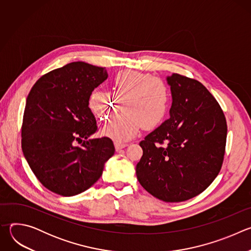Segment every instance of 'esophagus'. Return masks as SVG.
<instances>
[{"mask_svg":"<svg viewBox=\"0 0 251 251\" xmlns=\"http://www.w3.org/2000/svg\"><path fill=\"white\" fill-rule=\"evenodd\" d=\"M114 146H115L116 151H119V150L125 148V147L127 146V144H125V143H118V142H115V143H114Z\"/></svg>","mask_w":251,"mask_h":251,"instance_id":"1","label":"esophagus"}]
</instances>
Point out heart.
Returning <instances> with one entry per match:
<instances>
[{
	"mask_svg": "<svg viewBox=\"0 0 251 251\" xmlns=\"http://www.w3.org/2000/svg\"><path fill=\"white\" fill-rule=\"evenodd\" d=\"M109 94L93 91L88 107L99 121H108L123 102L124 114L112 120L103 134L116 142H125L136 136L140 126L151 129L167 116L171 105V91L166 81L148 74L123 70L109 82Z\"/></svg>",
	"mask_w": 251,
	"mask_h": 251,
	"instance_id": "obj_1",
	"label": "heart"
}]
</instances>
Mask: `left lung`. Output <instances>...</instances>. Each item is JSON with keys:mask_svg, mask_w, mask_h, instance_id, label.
Returning a JSON list of instances; mask_svg holds the SVG:
<instances>
[{"mask_svg": "<svg viewBox=\"0 0 251 251\" xmlns=\"http://www.w3.org/2000/svg\"><path fill=\"white\" fill-rule=\"evenodd\" d=\"M170 118L140 142L139 183L167 202L190 200L219 175L226 153L227 125L217 99L198 80L173 74Z\"/></svg>", "mask_w": 251, "mask_h": 251, "instance_id": "left-lung-1", "label": "left lung"}]
</instances>
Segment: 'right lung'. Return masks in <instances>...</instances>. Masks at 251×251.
Masks as SVG:
<instances>
[{"label":"right lung","instance_id":"right-lung-1","mask_svg":"<svg viewBox=\"0 0 251 251\" xmlns=\"http://www.w3.org/2000/svg\"><path fill=\"white\" fill-rule=\"evenodd\" d=\"M107 76L105 67L71 62L43 75L27 95L23 153L34 176L52 193L71 197L86 191L114 155L111 139L89 138L97 125L88 98Z\"/></svg>","mask_w":251,"mask_h":251}]
</instances>
